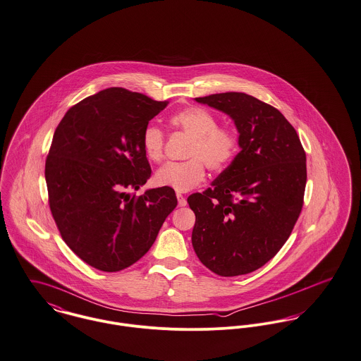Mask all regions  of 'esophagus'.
Returning <instances> with one entry per match:
<instances>
[{
	"label": "esophagus",
	"mask_w": 361,
	"mask_h": 361,
	"mask_svg": "<svg viewBox=\"0 0 361 361\" xmlns=\"http://www.w3.org/2000/svg\"><path fill=\"white\" fill-rule=\"evenodd\" d=\"M177 200H178V206H185L187 204V200L181 194H177Z\"/></svg>",
	"instance_id": "34e87169"
}]
</instances>
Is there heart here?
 Masks as SVG:
<instances>
[{
    "label": "heart",
    "mask_w": 361,
    "mask_h": 361,
    "mask_svg": "<svg viewBox=\"0 0 361 361\" xmlns=\"http://www.w3.org/2000/svg\"><path fill=\"white\" fill-rule=\"evenodd\" d=\"M169 123L174 131H181L191 140L185 149L187 161L167 163L157 171L155 183L161 187L187 192L204 180L206 167L213 173L223 171L238 154L237 133L230 127L219 126L217 118L204 108H184L173 114ZM141 144L149 161H163L164 134L158 126H145Z\"/></svg>",
    "instance_id": "heart-1"
}]
</instances>
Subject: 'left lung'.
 I'll list each match as a JSON object with an SVG mask.
<instances>
[{"label": "left lung", "instance_id": "1", "mask_svg": "<svg viewBox=\"0 0 361 361\" xmlns=\"http://www.w3.org/2000/svg\"><path fill=\"white\" fill-rule=\"evenodd\" d=\"M230 115L240 152L203 192L188 197L195 213L192 246L221 277L252 273L289 238L303 207L306 152L274 106L243 92L195 98Z\"/></svg>", "mask_w": 361, "mask_h": 361}]
</instances>
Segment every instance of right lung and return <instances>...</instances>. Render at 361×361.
Segmentation results:
<instances>
[{
    "mask_svg": "<svg viewBox=\"0 0 361 361\" xmlns=\"http://www.w3.org/2000/svg\"><path fill=\"white\" fill-rule=\"evenodd\" d=\"M167 104L111 87L73 105L54 133L45 161L49 209L62 240L97 270L140 260L177 206L169 187L128 192L151 176L141 134Z\"/></svg>",
    "mask_w": 361,
    "mask_h": 361,
    "instance_id": "1",
    "label": "right lung"
}]
</instances>
